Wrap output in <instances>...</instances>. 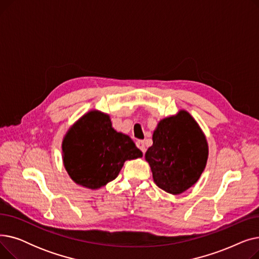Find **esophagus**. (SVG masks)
I'll return each instance as SVG.
<instances>
[{
    "label": "esophagus",
    "instance_id": "obj_1",
    "mask_svg": "<svg viewBox=\"0 0 259 259\" xmlns=\"http://www.w3.org/2000/svg\"><path fill=\"white\" fill-rule=\"evenodd\" d=\"M137 146H138V148L140 149V150H141L143 153L146 152V147H145L144 141H138V142H137Z\"/></svg>",
    "mask_w": 259,
    "mask_h": 259
}]
</instances>
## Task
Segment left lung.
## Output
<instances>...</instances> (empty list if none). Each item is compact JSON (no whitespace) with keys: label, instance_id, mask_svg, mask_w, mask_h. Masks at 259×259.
<instances>
[{"label":"left lung","instance_id":"1","mask_svg":"<svg viewBox=\"0 0 259 259\" xmlns=\"http://www.w3.org/2000/svg\"><path fill=\"white\" fill-rule=\"evenodd\" d=\"M145 158L153 181L164 191L178 195L191 188L205 170L208 143L196 120L186 110L161 119Z\"/></svg>","mask_w":259,"mask_h":259}]
</instances>
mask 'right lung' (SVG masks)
Segmentation results:
<instances>
[{
  "label": "right lung",
  "mask_w": 259,
  "mask_h": 259,
  "mask_svg": "<svg viewBox=\"0 0 259 259\" xmlns=\"http://www.w3.org/2000/svg\"><path fill=\"white\" fill-rule=\"evenodd\" d=\"M62 150L71 180L92 190L115 180L126 160L143 156L128 135L112 128L109 115L98 110L89 111L68 130Z\"/></svg>",
  "instance_id": "1"
}]
</instances>
